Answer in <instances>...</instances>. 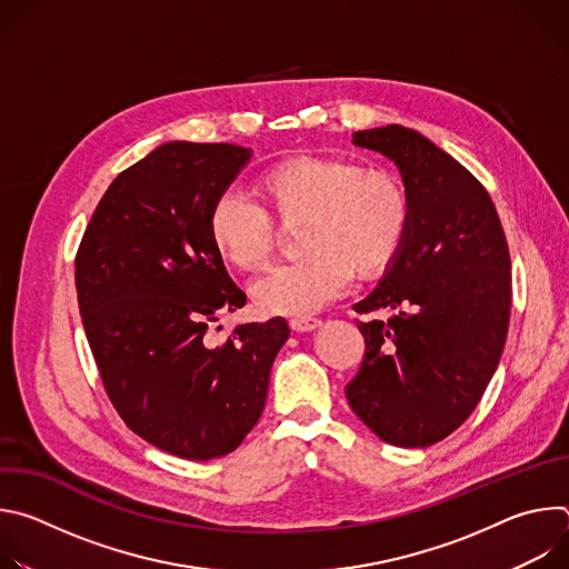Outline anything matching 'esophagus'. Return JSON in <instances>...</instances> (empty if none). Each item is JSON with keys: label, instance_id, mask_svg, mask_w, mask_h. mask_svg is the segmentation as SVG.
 I'll return each instance as SVG.
<instances>
[{"label": "esophagus", "instance_id": "esophagus-1", "mask_svg": "<svg viewBox=\"0 0 569 569\" xmlns=\"http://www.w3.org/2000/svg\"><path fill=\"white\" fill-rule=\"evenodd\" d=\"M319 319H315V317H292L290 319V329L295 331V333H308V331H315L317 327H319Z\"/></svg>", "mask_w": 569, "mask_h": 569}]
</instances>
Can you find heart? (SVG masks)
Segmentation results:
<instances>
[{"instance_id":"heart-1","label":"heart","mask_w":569,"mask_h":569,"mask_svg":"<svg viewBox=\"0 0 569 569\" xmlns=\"http://www.w3.org/2000/svg\"><path fill=\"white\" fill-rule=\"evenodd\" d=\"M259 207L222 196L207 218L218 259L257 272L277 246V227H297L301 259L279 266L254 286L268 315H308L336 299L351 274L385 277L398 261L410 231L408 187L387 169H367L353 157L295 154L274 161L254 180Z\"/></svg>"}]
</instances>
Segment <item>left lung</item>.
I'll list each match as a JSON object with an SVG mask.
<instances>
[{
	"instance_id": "8db88e82",
	"label": "left lung",
	"mask_w": 569,
	"mask_h": 569,
	"mask_svg": "<svg viewBox=\"0 0 569 569\" xmlns=\"http://www.w3.org/2000/svg\"><path fill=\"white\" fill-rule=\"evenodd\" d=\"M353 143L391 159L412 202L393 268L356 312L365 358L347 385L358 419L382 441L426 448L455 432L493 378L511 315V259L496 204L477 178L402 126Z\"/></svg>"
}]
</instances>
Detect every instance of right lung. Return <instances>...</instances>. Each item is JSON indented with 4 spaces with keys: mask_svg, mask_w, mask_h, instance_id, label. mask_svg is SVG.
I'll use <instances>...</instances> for the list:
<instances>
[{
    "mask_svg": "<svg viewBox=\"0 0 569 569\" xmlns=\"http://www.w3.org/2000/svg\"><path fill=\"white\" fill-rule=\"evenodd\" d=\"M252 157L233 143L169 141L117 176L76 254V292L103 387L126 426L169 455H229L257 426L283 317L209 321L246 306L213 252L207 218Z\"/></svg>",
    "mask_w": 569,
    "mask_h": 569,
    "instance_id": "right-lung-1",
    "label": "right lung"
}]
</instances>
